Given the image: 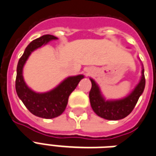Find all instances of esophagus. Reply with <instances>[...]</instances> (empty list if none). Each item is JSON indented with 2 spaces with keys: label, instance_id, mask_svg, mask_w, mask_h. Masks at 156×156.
Masks as SVG:
<instances>
[{
  "label": "esophagus",
  "instance_id": "obj_1",
  "mask_svg": "<svg viewBox=\"0 0 156 156\" xmlns=\"http://www.w3.org/2000/svg\"><path fill=\"white\" fill-rule=\"evenodd\" d=\"M87 73H89V72H88V71H87Z\"/></svg>",
  "mask_w": 156,
  "mask_h": 156
}]
</instances>
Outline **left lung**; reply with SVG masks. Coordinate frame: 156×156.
Masks as SVG:
<instances>
[{"mask_svg":"<svg viewBox=\"0 0 156 156\" xmlns=\"http://www.w3.org/2000/svg\"><path fill=\"white\" fill-rule=\"evenodd\" d=\"M141 63V76L139 83L136 85L131 93L124 98L119 99H106L99 85L94 79L90 78L92 88L89 93L90 104L93 112L101 118L111 121L123 119L131 113L138 99L144 92L146 79L144 74V67Z\"/></svg>","mask_w":156,"mask_h":156,"instance_id":"obj_1","label":"left lung"}]
</instances>
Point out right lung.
Here are the masks:
<instances>
[{
    "label": "right lung",
    "mask_w": 156,
    "mask_h": 156,
    "mask_svg": "<svg viewBox=\"0 0 156 156\" xmlns=\"http://www.w3.org/2000/svg\"><path fill=\"white\" fill-rule=\"evenodd\" d=\"M56 40L57 37L45 34L30 43L20 58L16 69V90L19 98L31 113L45 119H52L63 113L68 104L69 95L84 78L83 74L69 76L53 89L44 93H37L26 84L23 76V69L30 55L37 49Z\"/></svg>",
    "instance_id": "add662e5"
}]
</instances>
